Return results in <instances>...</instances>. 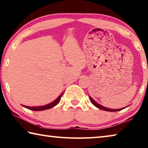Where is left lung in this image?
Segmentation results:
<instances>
[{"mask_svg":"<svg viewBox=\"0 0 148 148\" xmlns=\"http://www.w3.org/2000/svg\"><path fill=\"white\" fill-rule=\"evenodd\" d=\"M90 99L92 103L93 104V105H94V106H96L97 108H99V109H101V110H105V111H108V112H117V111H120V110H121L124 109V108H121V109H110V108H105V107H104V106H103L100 105L99 104L97 103L93 99H92L91 97H90Z\"/></svg>","mask_w":148,"mask_h":148,"instance_id":"8db88e82","label":"left lung"}]
</instances>
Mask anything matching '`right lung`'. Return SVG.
Wrapping results in <instances>:
<instances>
[{"mask_svg":"<svg viewBox=\"0 0 148 148\" xmlns=\"http://www.w3.org/2000/svg\"><path fill=\"white\" fill-rule=\"evenodd\" d=\"M63 95V94H61L60 96L57 98V99L54 101L53 102H52L51 103L48 104V105H46L45 106H37V107H31V106H24L22 105L23 106H24L25 108L29 109L31 110H33V111H42V110H47L49 108H51L54 107V106H56L58 103L60 102V101L61 99V97Z\"/></svg>","mask_w":148,"mask_h":148,"instance_id":"add662e5","label":"right lung"}]
</instances>
